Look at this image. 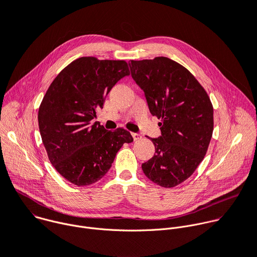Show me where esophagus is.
Masks as SVG:
<instances>
[{"instance_id":"esophagus-1","label":"esophagus","mask_w":257,"mask_h":257,"mask_svg":"<svg viewBox=\"0 0 257 257\" xmlns=\"http://www.w3.org/2000/svg\"><path fill=\"white\" fill-rule=\"evenodd\" d=\"M132 137H133L134 141H136V140H139L141 138V135L138 134V133H132Z\"/></svg>"}]
</instances>
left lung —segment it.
Listing matches in <instances>:
<instances>
[{"label":"left lung","mask_w":257,"mask_h":257,"mask_svg":"<svg viewBox=\"0 0 257 257\" xmlns=\"http://www.w3.org/2000/svg\"><path fill=\"white\" fill-rule=\"evenodd\" d=\"M129 67L150 112L162 119V135L151 138L156 154L142 164V171L156 184L175 187L194 173L206 154L213 130L212 104L191 73L169 58L131 61Z\"/></svg>","instance_id":"obj_1"}]
</instances>
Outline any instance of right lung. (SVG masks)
<instances>
[{
  "mask_svg": "<svg viewBox=\"0 0 257 257\" xmlns=\"http://www.w3.org/2000/svg\"><path fill=\"white\" fill-rule=\"evenodd\" d=\"M128 75L125 61L82 57L59 73L44 96L38 116L43 143L52 165L74 185L100 180L122 145L133 141L123 128L92 123L106 94Z\"/></svg>",
  "mask_w": 257,
  "mask_h": 257,
  "instance_id": "right-lung-1",
  "label": "right lung"
}]
</instances>
